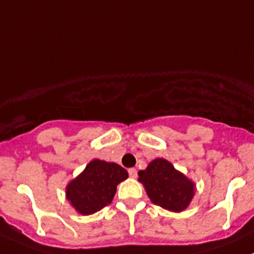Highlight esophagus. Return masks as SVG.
Wrapping results in <instances>:
<instances>
[{
  "instance_id": "obj_1",
  "label": "esophagus",
  "mask_w": 254,
  "mask_h": 254,
  "mask_svg": "<svg viewBox=\"0 0 254 254\" xmlns=\"http://www.w3.org/2000/svg\"><path fill=\"white\" fill-rule=\"evenodd\" d=\"M127 173H129V176L131 177V178H136L137 177L136 168H129V170H127Z\"/></svg>"
}]
</instances>
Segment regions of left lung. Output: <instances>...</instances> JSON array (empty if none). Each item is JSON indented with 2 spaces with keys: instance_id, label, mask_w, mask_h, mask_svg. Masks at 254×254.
<instances>
[{
  "instance_id": "8db88e82",
  "label": "left lung",
  "mask_w": 254,
  "mask_h": 254,
  "mask_svg": "<svg viewBox=\"0 0 254 254\" xmlns=\"http://www.w3.org/2000/svg\"><path fill=\"white\" fill-rule=\"evenodd\" d=\"M139 181L153 204L171 211H183L194 195L193 182L163 158H156L140 171Z\"/></svg>"
}]
</instances>
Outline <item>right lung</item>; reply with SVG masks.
Listing matches in <instances>:
<instances>
[{
	"label": "right lung",
	"instance_id": "1",
	"mask_svg": "<svg viewBox=\"0 0 254 254\" xmlns=\"http://www.w3.org/2000/svg\"><path fill=\"white\" fill-rule=\"evenodd\" d=\"M127 178V172L122 166L93 160L68 184L66 196L79 214H94L112 203L117 186Z\"/></svg>",
	"mask_w": 254,
	"mask_h": 254
}]
</instances>
